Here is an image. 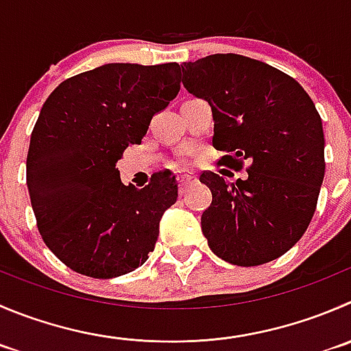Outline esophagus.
<instances>
[{"label":"esophagus","mask_w":351,"mask_h":351,"mask_svg":"<svg viewBox=\"0 0 351 351\" xmlns=\"http://www.w3.org/2000/svg\"><path fill=\"white\" fill-rule=\"evenodd\" d=\"M178 182H180V189L185 190L186 186L197 182V176L193 175V173H183V175L178 176Z\"/></svg>","instance_id":"34e87169"}]
</instances>
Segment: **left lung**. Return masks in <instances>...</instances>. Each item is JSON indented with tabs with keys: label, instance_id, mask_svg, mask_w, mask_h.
<instances>
[{
	"label": "left lung",
	"instance_id": "8db88e82",
	"mask_svg": "<svg viewBox=\"0 0 351 351\" xmlns=\"http://www.w3.org/2000/svg\"><path fill=\"white\" fill-rule=\"evenodd\" d=\"M183 85L213 108V145L245 180L200 175L213 192L204 210L209 248L234 266H261L287 254L308 228L324 180V132L314 103L290 75L241 54L182 64Z\"/></svg>",
	"mask_w": 351,
	"mask_h": 351
}]
</instances>
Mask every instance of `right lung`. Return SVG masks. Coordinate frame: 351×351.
<instances>
[{
	"label": "right lung",
	"instance_id": "right-lung-1",
	"mask_svg": "<svg viewBox=\"0 0 351 351\" xmlns=\"http://www.w3.org/2000/svg\"><path fill=\"white\" fill-rule=\"evenodd\" d=\"M180 93V64L108 63L61 82L40 110L27 154V186L44 243L75 273L110 280L154 250L178 185L159 171L144 189L117 168Z\"/></svg>",
	"mask_w": 351,
	"mask_h": 351
}]
</instances>
